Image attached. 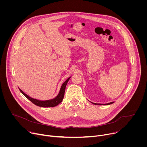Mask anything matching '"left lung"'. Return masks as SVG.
<instances>
[{"mask_svg": "<svg viewBox=\"0 0 147 147\" xmlns=\"http://www.w3.org/2000/svg\"><path fill=\"white\" fill-rule=\"evenodd\" d=\"M115 102H110V103H106V104H102V103H92H92H93V104H94V105H111V104H112V103H114Z\"/></svg>", "mask_w": 147, "mask_h": 147, "instance_id": "left-lung-1", "label": "left lung"}]
</instances>
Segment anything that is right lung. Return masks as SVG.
Instances as JSON below:
<instances>
[{
	"label": "right lung",
	"mask_w": 147,
	"mask_h": 147,
	"mask_svg": "<svg viewBox=\"0 0 147 147\" xmlns=\"http://www.w3.org/2000/svg\"><path fill=\"white\" fill-rule=\"evenodd\" d=\"M70 77H69L67 80H66L65 81V82L63 84L61 88H60V90L59 91V94L57 95L56 97H55V98L52 99H50V100H39L36 99H34L31 98L30 96H29L28 95H27V94H26L22 90H20V92H22L28 99H29L31 102H32L34 104H35V105L40 107H44V108H48V107H55L56 106H57V105H59L60 102H61V101L63 100V99L64 98V95H65V89H66V87L67 84L69 81V80H70Z\"/></svg>",
	"instance_id": "obj_1"
}]
</instances>
